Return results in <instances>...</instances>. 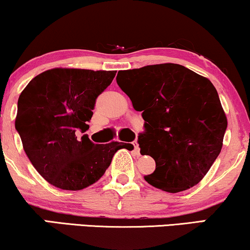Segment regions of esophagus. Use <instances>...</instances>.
Returning <instances> with one entry per match:
<instances>
[{
	"label": "esophagus",
	"mask_w": 250,
	"mask_h": 250,
	"mask_svg": "<svg viewBox=\"0 0 250 250\" xmlns=\"http://www.w3.org/2000/svg\"><path fill=\"white\" fill-rule=\"evenodd\" d=\"M132 145H134V151L135 153L137 154V156H140V146H138V143L137 142H132Z\"/></svg>",
	"instance_id": "1"
}]
</instances>
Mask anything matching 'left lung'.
Here are the masks:
<instances>
[{
    "label": "left lung",
    "mask_w": 250,
    "mask_h": 250,
    "mask_svg": "<svg viewBox=\"0 0 250 250\" xmlns=\"http://www.w3.org/2000/svg\"><path fill=\"white\" fill-rule=\"evenodd\" d=\"M116 82L143 112L138 144L156 162L145 181L168 192L197 185L219 156L227 128L213 84L175 63L119 71Z\"/></svg>",
    "instance_id": "8db88e82"
}]
</instances>
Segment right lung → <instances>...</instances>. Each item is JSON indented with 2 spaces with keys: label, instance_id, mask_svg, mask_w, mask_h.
<instances>
[{
  "label": "right lung",
  "instance_id": "1",
  "mask_svg": "<svg viewBox=\"0 0 250 250\" xmlns=\"http://www.w3.org/2000/svg\"><path fill=\"white\" fill-rule=\"evenodd\" d=\"M115 71L54 68L41 72L21 93L15 120L25 153L38 173L56 188L81 190L105 174L121 142L94 144L86 131L96 99Z\"/></svg>",
  "mask_w": 250,
  "mask_h": 250
}]
</instances>
